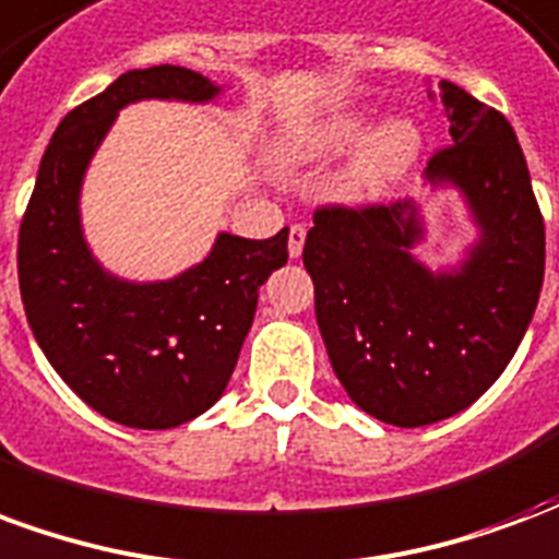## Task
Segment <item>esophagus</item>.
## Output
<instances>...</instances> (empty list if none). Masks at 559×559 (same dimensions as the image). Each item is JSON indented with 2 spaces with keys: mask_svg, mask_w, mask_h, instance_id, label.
Instances as JSON below:
<instances>
[{
  "mask_svg": "<svg viewBox=\"0 0 559 559\" xmlns=\"http://www.w3.org/2000/svg\"><path fill=\"white\" fill-rule=\"evenodd\" d=\"M305 227L302 224H293L290 227V239H287V251H290V257L296 260V257H302V248H305Z\"/></svg>",
  "mask_w": 559,
  "mask_h": 559,
  "instance_id": "esophagus-1",
  "label": "esophagus"
}]
</instances>
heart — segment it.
<instances>
[{
  "label": "heart",
  "instance_id": "obj_1",
  "mask_svg": "<svg viewBox=\"0 0 559 559\" xmlns=\"http://www.w3.org/2000/svg\"><path fill=\"white\" fill-rule=\"evenodd\" d=\"M368 131V119L359 110H347L320 122L311 131H305L302 138H296L287 146V155L293 160H323L344 155L353 148ZM421 134L411 119H392L368 140L362 155L356 160V170L350 176V191L356 197H374L386 185L399 179L401 173H407L416 155H419Z\"/></svg>",
  "mask_w": 559,
  "mask_h": 559
}]
</instances>
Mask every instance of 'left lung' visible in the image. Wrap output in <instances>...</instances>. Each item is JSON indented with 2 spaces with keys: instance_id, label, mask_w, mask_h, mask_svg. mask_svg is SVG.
<instances>
[{
  "instance_id": "left-lung-1",
  "label": "left lung",
  "mask_w": 559,
  "mask_h": 559,
  "mask_svg": "<svg viewBox=\"0 0 559 559\" xmlns=\"http://www.w3.org/2000/svg\"><path fill=\"white\" fill-rule=\"evenodd\" d=\"M440 104L452 146L433 152L425 176L467 197L479 242L464 263L431 272L411 254L421 239L413 200L320 206L302 251L341 386L399 428L449 419L491 389L545 275V221L509 119L449 80Z\"/></svg>"
}]
</instances>
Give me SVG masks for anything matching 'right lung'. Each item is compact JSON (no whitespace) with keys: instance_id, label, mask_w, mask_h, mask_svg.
<instances>
[{"instance_id":"obj_1","label":"right lung","mask_w":559,"mask_h":559,"mask_svg":"<svg viewBox=\"0 0 559 559\" xmlns=\"http://www.w3.org/2000/svg\"><path fill=\"white\" fill-rule=\"evenodd\" d=\"M218 92L179 66L114 80L59 122L20 224V296L32 335L92 411L128 428H176L224 395L260 284L287 263V227L272 239L221 233L206 260L179 278L131 284L104 272L83 239L80 185L116 114L143 98L203 104Z\"/></svg>"}]
</instances>
